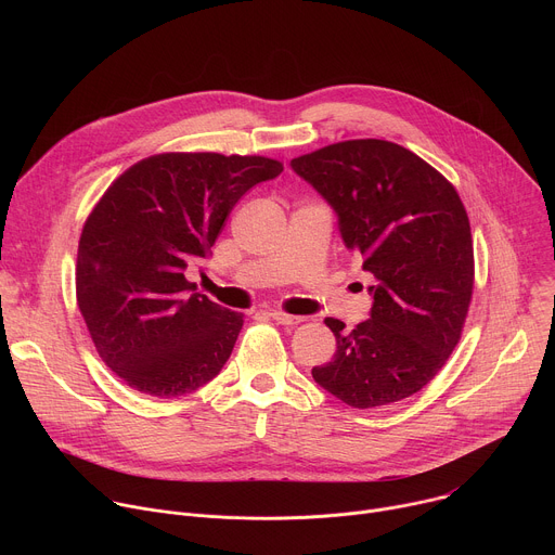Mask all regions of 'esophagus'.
Returning <instances> with one entry per match:
<instances>
[{
	"label": "esophagus",
	"mask_w": 555,
	"mask_h": 555,
	"mask_svg": "<svg viewBox=\"0 0 555 555\" xmlns=\"http://www.w3.org/2000/svg\"><path fill=\"white\" fill-rule=\"evenodd\" d=\"M270 315H272V321H276L281 325H300L305 321L302 315H292V313H285V311H279V309H272Z\"/></svg>",
	"instance_id": "obj_1"
}]
</instances>
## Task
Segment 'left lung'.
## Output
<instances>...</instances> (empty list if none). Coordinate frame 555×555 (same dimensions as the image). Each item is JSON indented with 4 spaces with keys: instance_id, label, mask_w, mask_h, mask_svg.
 <instances>
[{
    "instance_id": "1",
    "label": "left lung",
    "mask_w": 555,
    "mask_h": 555,
    "mask_svg": "<svg viewBox=\"0 0 555 555\" xmlns=\"http://www.w3.org/2000/svg\"><path fill=\"white\" fill-rule=\"evenodd\" d=\"M292 169L338 215L340 236L375 285L371 319L353 332L327 319L332 362L311 375L353 409L411 398L461 338L474 285L467 212L454 186L388 140H347L294 157Z\"/></svg>"
}]
</instances>
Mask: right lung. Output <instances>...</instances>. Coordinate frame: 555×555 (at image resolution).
Returning <instances> with one entry per match:
<instances>
[{
  "instance_id": "1",
  "label": "right lung",
  "mask_w": 555,
  "mask_h": 555,
  "mask_svg": "<svg viewBox=\"0 0 555 555\" xmlns=\"http://www.w3.org/2000/svg\"><path fill=\"white\" fill-rule=\"evenodd\" d=\"M281 171L261 155L157 153L105 191L78 242L76 302L125 384L171 400L221 371L244 313L197 294L186 270L210 255L234 204Z\"/></svg>"
}]
</instances>
